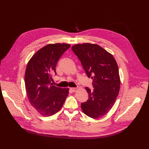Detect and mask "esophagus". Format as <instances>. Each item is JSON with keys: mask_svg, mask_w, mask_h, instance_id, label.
I'll return each instance as SVG.
<instances>
[{"mask_svg": "<svg viewBox=\"0 0 149 149\" xmlns=\"http://www.w3.org/2000/svg\"><path fill=\"white\" fill-rule=\"evenodd\" d=\"M70 89H71V90L72 91H73V92H75V91H77V90H78L77 88H71Z\"/></svg>", "mask_w": 149, "mask_h": 149, "instance_id": "34e87169", "label": "esophagus"}]
</instances>
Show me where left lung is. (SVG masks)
Segmentation results:
<instances>
[{
  "label": "left lung",
  "instance_id": "1",
  "mask_svg": "<svg viewBox=\"0 0 149 149\" xmlns=\"http://www.w3.org/2000/svg\"><path fill=\"white\" fill-rule=\"evenodd\" d=\"M72 51L80 60L88 77L93 79V90L86 87L89 98L81 103L83 113L99 118L111 109L118 95L120 78L112 54L98 45L84 43L73 45Z\"/></svg>",
  "mask_w": 149,
  "mask_h": 149
}]
</instances>
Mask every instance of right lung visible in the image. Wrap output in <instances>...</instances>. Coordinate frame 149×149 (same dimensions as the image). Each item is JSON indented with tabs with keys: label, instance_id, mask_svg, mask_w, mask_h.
<instances>
[{
	"label": "right lung",
	"instance_id": "1",
	"mask_svg": "<svg viewBox=\"0 0 149 149\" xmlns=\"http://www.w3.org/2000/svg\"><path fill=\"white\" fill-rule=\"evenodd\" d=\"M71 45L50 44L38 50L30 59L26 68L25 83L30 104L40 115L48 117L58 112L69 93V88L57 87L51 83L56 74V63Z\"/></svg>",
	"mask_w": 149,
	"mask_h": 149
}]
</instances>
